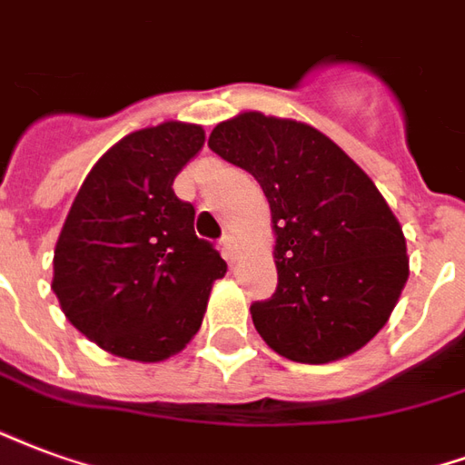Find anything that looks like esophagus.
I'll list each match as a JSON object with an SVG mask.
<instances>
[{
    "label": "esophagus",
    "instance_id": "1",
    "mask_svg": "<svg viewBox=\"0 0 465 465\" xmlns=\"http://www.w3.org/2000/svg\"><path fill=\"white\" fill-rule=\"evenodd\" d=\"M223 255L228 262H235L237 255H240V247H237V240L232 235L223 237Z\"/></svg>",
    "mask_w": 465,
    "mask_h": 465
}]
</instances>
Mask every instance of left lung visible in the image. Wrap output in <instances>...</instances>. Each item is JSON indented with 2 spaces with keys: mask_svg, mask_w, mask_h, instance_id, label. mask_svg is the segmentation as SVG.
Returning a JSON list of instances; mask_svg holds the SVG:
<instances>
[{
  "mask_svg": "<svg viewBox=\"0 0 465 465\" xmlns=\"http://www.w3.org/2000/svg\"><path fill=\"white\" fill-rule=\"evenodd\" d=\"M208 145L250 173L270 203L277 290L250 307L267 347L327 364L374 340L409 280V257L367 173L310 124L260 111L218 124Z\"/></svg>",
  "mask_w": 465,
  "mask_h": 465,
  "instance_id": "obj_1",
  "label": "left lung"
}]
</instances>
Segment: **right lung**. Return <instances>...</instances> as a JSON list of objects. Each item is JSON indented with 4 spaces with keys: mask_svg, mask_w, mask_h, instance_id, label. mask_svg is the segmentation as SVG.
Segmentation results:
<instances>
[{
    "mask_svg": "<svg viewBox=\"0 0 465 465\" xmlns=\"http://www.w3.org/2000/svg\"><path fill=\"white\" fill-rule=\"evenodd\" d=\"M203 143V125L183 121L128 134L98 158L64 220L52 290L66 320L116 357L153 364L185 349L228 270L173 191Z\"/></svg>",
    "mask_w": 465,
    "mask_h": 465,
    "instance_id": "obj_1",
    "label": "right lung"
}]
</instances>
